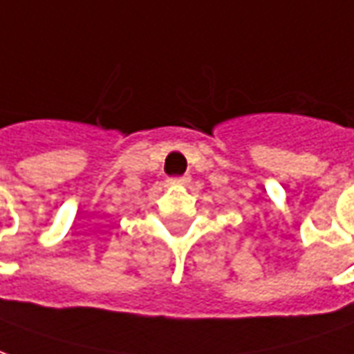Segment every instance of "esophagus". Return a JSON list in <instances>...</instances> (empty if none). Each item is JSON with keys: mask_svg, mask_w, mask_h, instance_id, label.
<instances>
[{"mask_svg": "<svg viewBox=\"0 0 354 354\" xmlns=\"http://www.w3.org/2000/svg\"><path fill=\"white\" fill-rule=\"evenodd\" d=\"M189 182V176H176V178H170V184L174 185H185Z\"/></svg>", "mask_w": 354, "mask_h": 354, "instance_id": "34e87169", "label": "esophagus"}]
</instances>
